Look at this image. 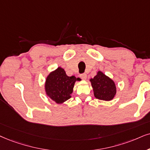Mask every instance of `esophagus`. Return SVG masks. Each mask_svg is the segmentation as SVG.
<instances>
[{
    "label": "esophagus",
    "mask_w": 150,
    "mask_h": 150,
    "mask_svg": "<svg viewBox=\"0 0 150 150\" xmlns=\"http://www.w3.org/2000/svg\"><path fill=\"white\" fill-rule=\"evenodd\" d=\"M79 77H80L82 79H86V74H85V73L81 74V75H79Z\"/></svg>",
    "instance_id": "esophagus-1"
}]
</instances>
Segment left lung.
<instances>
[{"label": "left lung", "mask_w": 150, "mask_h": 150, "mask_svg": "<svg viewBox=\"0 0 150 150\" xmlns=\"http://www.w3.org/2000/svg\"><path fill=\"white\" fill-rule=\"evenodd\" d=\"M89 81L91 84L96 98L105 101H111L115 97L116 86L114 81L103 72L98 71L96 76L91 78Z\"/></svg>", "instance_id": "left-lung-1"}]
</instances>
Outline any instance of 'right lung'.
Instances as JSON below:
<instances>
[{
    "mask_svg": "<svg viewBox=\"0 0 150 150\" xmlns=\"http://www.w3.org/2000/svg\"><path fill=\"white\" fill-rule=\"evenodd\" d=\"M77 81L80 80L75 76H68L64 69L58 67L46 77L44 84L45 94L57 104H63L71 98Z\"/></svg>",
    "mask_w": 150,
    "mask_h": 150,
    "instance_id": "add662e5",
    "label": "right lung"
}]
</instances>
